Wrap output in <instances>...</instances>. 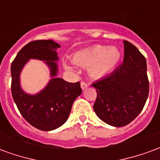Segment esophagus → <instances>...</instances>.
<instances>
[{"instance_id": "34e87169", "label": "esophagus", "mask_w": 160, "mask_h": 160, "mask_svg": "<svg viewBox=\"0 0 160 160\" xmlns=\"http://www.w3.org/2000/svg\"><path fill=\"white\" fill-rule=\"evenodd\" d=\"M80 87H81V88H82V90H84V89H86V88L88 87V84H87V82H84V81H82V82L80 83Z\"/></svg>"}]
</instances>
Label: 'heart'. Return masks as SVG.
<instances>
[{
	"label": "heart",
	"instance_id": "b5f03b06",
	"mask_svg": "<svg viewBox=\"0 0 160 160\" xmlns=\"http://www.w3.org/2000/svg\"><path fill=\"white\" fill-rule=\"evenodd\" d=\"M121 60V52L117 47L96 45L77 52L73 62L78 65L88 67V72L94 78L105 76L115 69ZM70 68L68 65H66Z\"/></svg>",
	"mask_w": 160,
	"mask_h": 160
}]
</instances>
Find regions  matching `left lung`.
<instances>
[{"label": "left lung", "instance_id": "left-lung-1", "mask_svg": "<svg viewBox=\"0 0 160 160\" xmlns=\"http://www.w3.org/2000/svg\"><path fill=\"white\" fill-rule=\"evenodd\" d=\"M123 44L122 64L92 84L97 92L95 113L114 127L130 123L142 111L149 92L145 56L131 42L123 40Z\"/></svg>", "mask_w": 160, "mask_h": 160}]
</instances>
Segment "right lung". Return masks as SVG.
I'll return each instance as SVG.
<instances>
[{
  "label": "right lung",
  "instance_id": "obj_1",
  "mask_svg": "<svg viewBox=\"0 0 160 160\" xmlns=\"http://www.w3.org/2000/svg\"><path fill=\"white\" fill-rule=\"evenodd\" d=\"M60 45L52 40H35L20 49L11 65V92L20 114L38 129L50 131L62 126L68 118L73 101L82 90L80 82L70 83L56 78L58 60L56 50ZM29 59L46 60L52 79L36 95L24 93L19 85V74Z\"/></svg>",
  "mask_w": 160,
  "mask_h": 160
}]
</instances>
